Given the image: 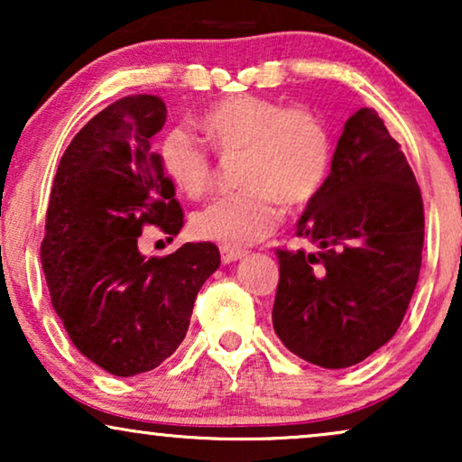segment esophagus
I'll return each mask as SVG.
<instances>
[{"label":"esophagus","mask_w":462,"mask_h":462,"mask_svg":"<svg viewBox=\"0 0 462 462\" xmlns=\"http://www.w3.org/2000/svg\"><path fill=\"white\" fill-rule=\"evenodd\" d=\"M245 256L244 250H237V248H229V245H220V258H223V263H236L239 258Z\"/></svg>","instance_id":"esophagus-1"}]
</instances>
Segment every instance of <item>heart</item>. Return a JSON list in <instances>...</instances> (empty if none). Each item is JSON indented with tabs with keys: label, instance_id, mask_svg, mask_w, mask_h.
I'll list each match as a JSON object with an SVG mask.
<instances>
[{
	"label": "heart",
	"instance_id": "1",
	"mask_svg": "<svg viewBox=\"0 0 462 462\" xmlns=\"http://www.w3.org/2000/svg\"><path fill=\"white\" fill-rule=\"evenodd\" d=\"M201 128L220 151L244 149L242 189L226 193L193 214L195 237L229 248H245L275 231L282 199L288 206L311 201L326 185L334 141L319 111L305 105L283 106L258 97H231L201 116ZM162 172L189 198L210 187V151L187 125H172L157 143Z\"/></svg>",
	"mask_w": 462,
	"mask_h": 462
}]
</instances>
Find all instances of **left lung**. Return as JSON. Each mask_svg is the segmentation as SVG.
<instances>
[{
    "instance_id": "obj_1",
    "label": "left lung",
    "mask_w": 462,
    "mask_h": 462,
    "mask_svg": "<svg viewBox=\"0 0 462 462\" xmlns=\"http://www.w3.org/2000/svg\"><path fill=\"white\" fill-rule=\"evenodd\" d=\"M296 236L318 250H277L275 334L321 368L364 362L400 328L425 242L420 189L374 109L346 119L326 185Z\"/></svg>"
}]
</instances>
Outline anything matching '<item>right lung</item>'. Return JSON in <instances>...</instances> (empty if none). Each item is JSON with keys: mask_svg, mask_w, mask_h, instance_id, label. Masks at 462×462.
I'll list each match as a JSON object with an SVG mask.
<instances>
[{"mask_svg": "<svg viewBox=\"0 0 462 462\" xmlns=\"http://www.w3.org/2000/svg\"><path fill=\"white\" fill-rule=\"evenodd\" d=\"M166 103L132 94L94 116L56 170L42 242V267L62 326L100 368L134 376L160 365L185 338L199 288L220 264L210 242L144 258L147 225L176 236L182 208L151 138Z\"/></svg>", "mask_w": 462, "mask_h": 462, "instance_id": "right-lung-1", "label": "right lung"}]
</instances>
